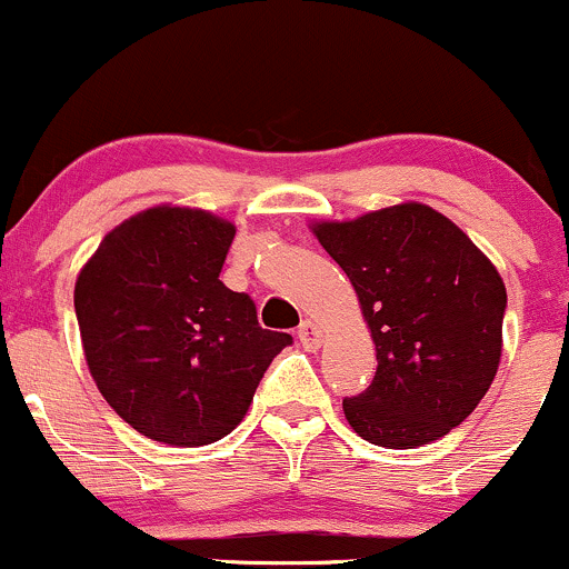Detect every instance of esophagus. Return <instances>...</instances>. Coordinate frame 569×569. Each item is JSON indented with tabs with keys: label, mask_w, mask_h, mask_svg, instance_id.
Returning <instances> with one entry per match:
<instances>
[{
	"label": "esophagus",
	"mask_w": 569,
	"mask_h": 569,
	"mask_svg": "<svg viewBox=\"0 0 569 569\" xmlns=\"http://www.w3.org/2000/svg\"><path fill=\"white\" fill-rule=\"evenodd\" d=\"M297 335H299V342H302V346L308 348V351H318V348H321L323 332H321V327H318V323L302 321V327H299Z\"/></svg>",
	"instance_id": "34e87169"
}]
</instances>
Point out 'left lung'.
I'll return each instance as SVG.
<instances>
[{
	"label": "left lung",
	"mask_w": 569,
	"mask_h": 569,
	"mask_svg": "<svg viewBox=\"0 0 569 569\" xmlns=\"http://www.w3.org/2000/svg\"><path fill=\"white\" fill-rule=\"evenodd\" d=\"M313 234L351 280L376 342V378L342 399L348 423L383 448L440 440L497 376L508 308L497 267L418 202L313 223Z\"/></svg>",
	"instance_id": "8db88e82"
}]
</instances>
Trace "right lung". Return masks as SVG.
<instances>
[{
	"mask_svg": "<svg viewBox=\"0 0 569 569\" xmlns=\"http://www.w3.org/2000/svg\"><path fill=\"white\" fill-rule=\"evenodd\" d=\"M234 223L193 208L142 210L104 234L74 283L97 389L156 442L210 446L242 421L291 335L218 280Z\"/></svg>",
	"mask_w": 569,
	"mask_h": 569,
	"instance_id": "1",
	"label": "right lung"
}]
</instances>
